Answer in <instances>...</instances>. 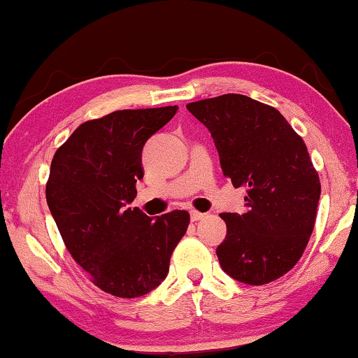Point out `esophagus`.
<instances>
[{"label":"esophagus","mask_w":358,"mask_h":358,"mask_svg":"<svg viewBox=\"0 0 358 358\" xmlns=\"http://www.w3.org/2000/svg\"><path fill=\"white\" fill-rule=\"evenodd\" d=\"M203 218H206V213L197 212V210H192V212H191V221H199V220H203Z\"/></svg>","instance_id":"obj_1"}]
</instances>
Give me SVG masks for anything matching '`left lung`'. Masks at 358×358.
Masks as SVG:
<instances>
[{
    "instance_id": "1",
    "label": "left lung",
    "mask_w": 358,
    "mask_h": 358,
    "mask_svg": "<svg viewBox=\"0 0 358 358\" xmlns=\"http://www.w3.org/2000/svg\"><path fill=\"white\" fill-rule=\"evenodd\" d=\"M186 108L212 134L224 177L247 188L245 212L220 215L228 226L217 248L221 268L248 285L279 279L303 257L315 224L320 180L306 143L275 108L247 95Z\"/></svg>"
}]
</instances>
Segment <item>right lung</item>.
I'll return each instance as SVG.
<instances>
[{"mask_svg":"<svg viewBox=\"0 0 358 358\" xmlns=\"http://www.w3.org/2000/svg\"><path fill=\"white\" fill-rule=\"evenodd\" d=\"M175 113L177 105L119 110L86 121L50 164L46 199L66 250L113 296L138 298L161 285L188 229L186 210L152 220L137 207L126 208L143 178L146 140Z\"/></svg>","mask_w":358,"mask_h":358,"instance_id":"1","label":"right lung"}]
</instances>
